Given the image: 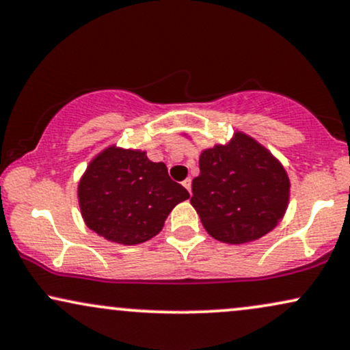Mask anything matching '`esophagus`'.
I'll return each instance as SVG.
<instances>
[{"label":"esophagus","instance_id":"obj_1","mask_svg":"<svg viewBox=\"0 0 350 350\" xmlns=\"http://www.w3.org/2000/svg\"><path fill=\"white\" fill-rule=\"evenodd\" d=\"M182 185H183L185 188L188 189V193H191V178H187V180H183Z\"/></svg>","mask_w":350,"mask_h":350}]
</instances>
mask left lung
<instances>
[{"label": "left lung", "mask_w": 350, "mask_h": 350, "mask_svg": "<svg viewBox=\"0 0 350 350\" xmlns=\"http://www.w3.org/2000/svg\"><path fill=\"white\" fill-rule=\"evenodd\" d=\"M288 188L278 159L253 137L237 133L228 144L202 150L191 204L215 240L247 243L278 226Z\"/></svg>", "instance_id": "left-lung-1"}]
</instances>
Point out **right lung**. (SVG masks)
I'll use <instances>...</instances> for the list:
<instances>
[{
	"label": "right lung",
	"instance_id": "right-lung-1",
	"mask_svg": "<svg viewBox=\"0 0 350 350\" xmlns=\"http://www.w3.org/2000/svg\"><path fill=\"white\" fill-rule=\"evenodd\" d=\"M77 198L90 230L115 243L137 245L157 235L189 193L168 176L163 162L111 146L89 163Z\"/></svg>",
	"mask_w": 350,
	"mask_h": 350
}]
</instances>
